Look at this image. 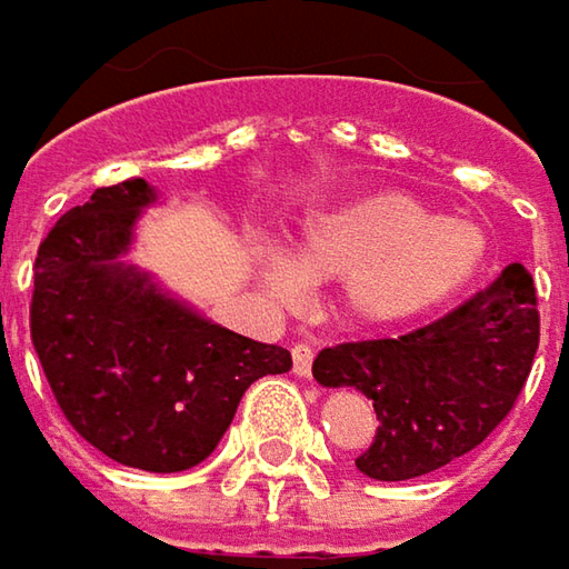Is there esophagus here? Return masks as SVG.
<instances>
[{"mask_svg":"<svg viewBox=\"0 0 569 569\" xmlns=\"http://www.w3.org/2000/svg\"><path fill=\"white\" fill-rule=\"evenodd\" d=\"M311 359H315L311 346H292V371H296L299 378H308V375H311Z\"/></svg>","mask_w":569,"mask_h":569,"instance_id":"1","label":"esophagus"}]
</instances>
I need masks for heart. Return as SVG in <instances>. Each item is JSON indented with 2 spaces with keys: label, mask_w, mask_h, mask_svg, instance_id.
Instances as JSON below:
<instances>
[{
  "label": "heart",
  "mask_w": 569,
  "mask_h": 569,
  "mask_svg": "<svg viewBox=\"0 0 569 569\" xmlns=\"http://www.w3.org/2000/svg\"><path fill=\"white\" fill-rule=\"evenodd\" d=\"M491 254L488 232L443 217L406 191H362L311 204L289 251L258 242V273L277 299L311 280H340L346 318L371 327L412 321L460 296Z\"/></svg>",
  "instance_id": "heart-1"
}]
</instances>
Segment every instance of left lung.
<instances>
[{
    "instance_id": "obj_1",
    "label": "left lung",
    "mask_w": 569,
    "mask_h": 569,
    "mask_svg": "<svg viewBox=\"0 0 569 569\" xmlns=\"http://www.w3.org/2000/svg\"><path fill=\"white\" fill-rule=\"evenodd\" d=\"M539 349L536 286L510 264L476 299L397 340L323 349L321 387H356L378 435L356 469L378 481L428 476L479 447L513 409Z\"/></svg>"
}]
</instances>
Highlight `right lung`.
<instances>
[{"label": "right lung", "mask_w": 569, "mask_h": 569, "mask_svg": "<svg viewBox=\"0 0 569 569\" xmlns=\"http://www.w3.org/2000/svg\"><path fill=\"white\" fill-rule=\"evenodd\" d=\"M157 201L131 176L52 226L33 264L30 337L84 441L131 469L186 472L217 450L248 387L292 356L210 321L128 261Z\"/></svg>", "instance_id": "right-lung-1"}]
</instances>
